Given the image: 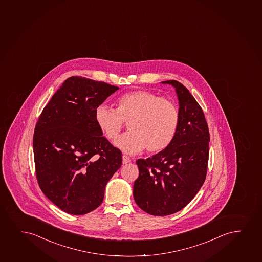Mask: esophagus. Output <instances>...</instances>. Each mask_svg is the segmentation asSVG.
I'll list each match as a JSON object with an SVG mask.
<instances>
[{"instance_id": "1", "label": "esophagus", "mask_w": 262, "mask_h": 262, "mask_svg": "<svg viewBox=\"0 0 262 262\" xmlns=\"http://www.w3.org/2000/svg\"><path fill=\"white\" fill-rule=\"evenodd\" d=\"M131 161L129 157L126 156V155H123L122 157V163L123 164H127Z\"/></svg>"}]
</instances>
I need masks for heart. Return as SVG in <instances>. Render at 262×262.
Wrapping results in <instances>:
<instances>
[{"label": "heart", "instance_id": "heart-1", "mask_svg": "<svg viewBox=\"0 0 262 262\" xmlns=\"http://www.w3.org/2000/svg\"><path fill=\"white\" fill-rule=\"evenodd\" d=\"M95 119L106 138L113 140L128 123L129 132L115 140L114 146L126 154H136L146 147L149 152L166 149L176 136L179 112L174 103L148 90L125 94L117 109L102 103L96 107Z\"/></svg>", "mask_w": 262, "mask_h": 262}]
</instances>
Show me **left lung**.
<instances>
[{
    "instance_id": "left-lung-1",
    "label": "left lung",
    "mask_w": 262,
    "mask_h": 262,
    "mask_svg": "<svg viewBox=\"0 0 262 262\" xmlns=\"http://www.w3.org/2000/svg\"><path fill=\"white\" fill-rule=\"evenodd\" d=\"M176 89L179 125L166 149L147 159H138L139 176L133 195L137 206L151 215L179 212L201 189L209 156L208 126L201 107L177 80L162 81Z\"/></svg>"
}]
</instances>
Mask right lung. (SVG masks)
<instances>
[{
    "instance_id": "1",
    "label": "right lung",
    "mask_w": 262,
    "mask_h": 262,
    "mask_svg": "<svg viewBox=\"0 0 262 262\" xmlns=\"http://www.w3.org/2000/svg\"><path fill=\"white\" fill-rule=\"evenodd\" d=\"M118 90L70 77L37 121L33 142L37 181L44 195L70 214L97 208L107 182L122 164L120 150L103 137L95 119L96 107Z\"/></svg>"
}]
</instances>
